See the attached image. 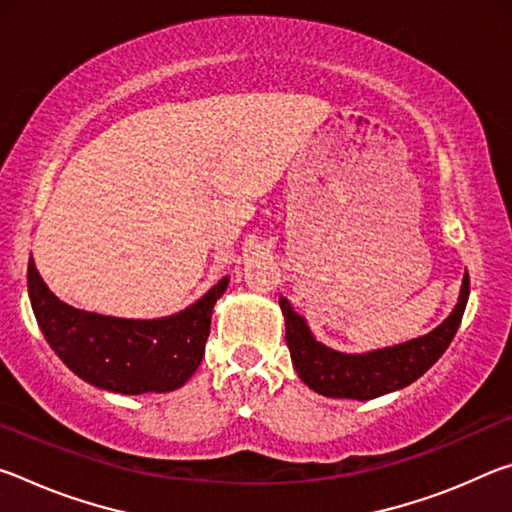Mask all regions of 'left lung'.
<instances>
[{"instance_id":"8db88e82","label":"left lung","mask_w":512,"mask_h":512,"mask_svg":"<svg viewBox=\"0 0 512 512\" xmlns=\"http://www.w3.org/2000/svg\"><path fill=\"white\" fill-rule=\"evenodd\" d=\"M470 296V275L465 271L458 305L443 325L433 332L395 348L343 354L314 341L302 316L291 309L289 300L280 296L282 314L287 318V345L300 379L320 395L348 397V400H372L413 384L422 377L449 348Z\"/></svg>"}]
</instances>
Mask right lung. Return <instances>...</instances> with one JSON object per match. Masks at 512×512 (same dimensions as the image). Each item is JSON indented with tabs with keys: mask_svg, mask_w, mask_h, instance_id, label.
<instances>
[{
	"mask_svg": "<svg viewBox=\"0 0 512 512\" xmlns=\"http://www.w3.org/2000/svg\"><path fill=\"white\" fill-rule=\"evenodd\" d=\"M228 289L221 277L205 296L162 320H126L92 314L58 300L29 262V296L47 343L65 366L112 393L176 391L203 359L214 302Z\"/></svg>",
	"mask_w": 512,
	"mask_h": 512,
	"instance_id": "1",
	"label": "right lung"
}]
</instances>
